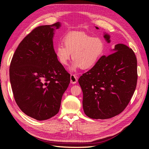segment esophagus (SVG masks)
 I'll return each mask as SVG.
<instances>
[{
    "instance_id": "1",
    "label": "esophagus",
    "mask_w": 149,
    "mask_h": 149,
    "mask_svg": "<svg viewBox=\"0 0 149 149\" xmlns=\"http://www.w3.org/2000/svg\"><path fill=\"white\" fill-rule=\"evenodd\" d=\"M78 79L76 78V76L74 74H71L70 76V82L72 84H75L77 83Z\"/></svg>"
}]
</instances>
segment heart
<instances>
[{
	"label": "heart",
	"mask_w": 149,
	"mask_h": 149,
	"mask_svg": "<svg viewBox=\"0 0 149 149\" xmlns=\"http://www.w3.org/2000/svg\"><path fill=\"white\" fill-rule=\"evenodd\" d=\"M63 45L55 48L57 60L63 65H67L70 60L74 61L71 70L78 68L88 70L93 68L100 61L104 53L105 43L100 37H93L84 32L75 31L68 33L63 39Z\"/></svg>",
	"instance_id": "obj_1"
}]
</instances>
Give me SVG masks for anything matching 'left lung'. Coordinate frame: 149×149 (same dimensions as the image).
<instances>
[{"label":"left lung","mask_w":149,"mask_h":149,"mask_svg":"<svg viewBox=\"0 0 149 149\" xmlns=\"http://www.w3.org/2000/svg\"><path fill=\"white\" fill-rule=\"evenodd\" d=\"M104 38L111 42L109 34L105 32ZM111 53L102 56L78 79L83 93V110L91 119H109L121 113L136 88L137 63L132 49L119 43Z\"/></svg>","instance_id":"obj_1"}]
</instances>
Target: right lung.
<instances>
[{
  "label": "right lung",
  "mask_w": 149,
  "mask_h": 149,
  "mask_svg": "<svg viewBox=\"0 0 149 149\" xmlns=\"http://www.w3.org/2000/svg\"><path fill=\"white\" fill-rule=\"evenodd\" d=\"M56 22L33 29L20 43L10 65V81L15 102L22 111L38 120L59 112L70 74L57 60L53 48Z\"/></svg>",
  "instance_id": "add662e5"
}]
</instances>
